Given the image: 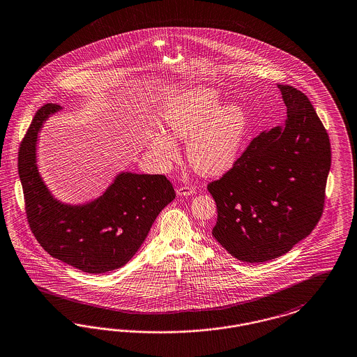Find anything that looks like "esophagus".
I'll use <instances>...</instances> for the list:
<instances>
[{
    "label": "esophagus",
    "instance_id": "esophagus-1",
    "mask_svg": "<svg viewBox=\"0 0 357 357\" xmlns=\"http://www.w3.org/2000/svg\"><path fill=\"white\" fill-rule=\"evenodd\" d=\"M195 192V187L194 185H179L176 188V194L179 197H187V195H192Z\"/></svg>",
    "mask_w": 357,
    "mask_h": 357
}]
</instances>
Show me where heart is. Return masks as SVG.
Masks as SVG:
<instances>
[{
	"label": "heart",
	"mask_w": 357,
	"mask_h": 357,
	"mask_svg": "<svg viewBox=\"0 0 357 357\" xmlns=\"http://www.w3.org/2000/svg\"><path fill=\"white\" fill-rule=\"evenodd\" d=\"M223 94L211 86H191L172 91L159 107L162 128L149 130L146 141L160 163L178 154L174 138L187 141V158L194 170L213 176L229 172L242 151L248 116L236 103L225 105Z\"/></svg>",
	"instance_id": "1"
}]
</instances>
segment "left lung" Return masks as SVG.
Listing matches in <instances>:
<instances>
[{"label":"left lung","instance_id":"8db88e82","mask_svg":"<svg viewBox=\"0 0 357 357\" xmlns=\"http://www.w3.org/2000/svg\"><path fill=\"white\" fill-rule=\"evenodd\" d=\"M278 87L287 106L284 126L257 135L232 169L207 185L218 208L215 239L247 263L287 254L312 232L324 208L327 130L304 93Z\"/></svg>","mask_w":357,"mask_h":357}]
</instances>
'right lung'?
Wrapping results in <instances>:
<instances>
[{"mask_svg":"<svg viewBox=\"0 0 357 357\" xmlns=\"http://www.w3.org/2000/svg\"><path fill=\"white\" fill-rule=\"evenodd\" d=\"M61 110L46 103L36 113L18 153L30 229L43 250L79 271L103 273L137 254L159 213L175 191L165 175L121 172L100 198L85 204L56 199L37 167V141L43 122Z\"/></svg>","mask_w":357,"mask_h":357,"instance_id":"1","label":"right lung"}]
</instances>
